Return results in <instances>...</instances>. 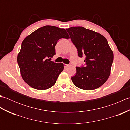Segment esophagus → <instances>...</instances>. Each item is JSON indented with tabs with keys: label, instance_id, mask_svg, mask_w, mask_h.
I'll return each instance as SVG.
<instances>
[{
	"label": "esophagus",
	"instance_id": "obj_1",
	"mask_svg": "<svg viewBox=\"0 0 130 130\" xmlns=\"http://www.w3.org/2000/svg\"><path fill=\"white\" fill-rule=\"evenodd\" d=\"M64 67L65 68H67L68 67H69V65H67V64H64Z\"/></svg>",
	"mask_w": 130,
	"mask_h": 130
}]
</instances>
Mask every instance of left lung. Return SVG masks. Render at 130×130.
<instances>
[{
	"instance_id": "obj_1",
	"label": "left lung",
	"mask_w": 130,
	"mask_h": 130,
	"mask_svg": "<svg viewBox=\"0 0 130 130\" xmlns=\"http://www.w3.org/2000/svg\"><path fill=\"white\" fill-rule=\"evenodd\" d=\"M66 30L78 49L79 56H86L85 66L76 68V74L71 80L81 89H97L108 79L113 61V52L107 39L99 33L83 27H72Z\"/></svg>"
}]
</instances>
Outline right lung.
Wrapping results in <instances>:
<instances>
[{
  "label": "right lung",
  "mask_w": 130,
  "mask_h": 130,
  "mask_svg": "<svg viewBox=\"0 0 130 130\" xmlns=\"http://www.w3.org/2000/svg\"><path fill=\"white\" fill-rule=\"evenodd\" d=\"M62 38H70L65 29L45 26L23 40L17 55V62L22 78L30 87L43 90L55 84L64 66L48 59L56 54L55 47Z\"/></svg>",
  "instance_id": "obj_1"
}]
</instances>
